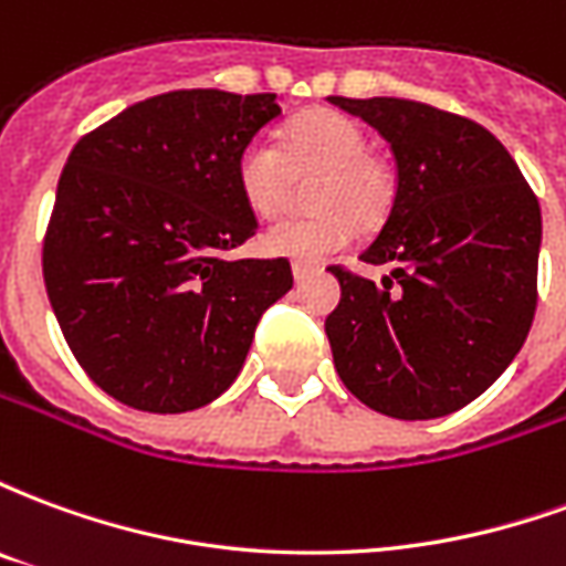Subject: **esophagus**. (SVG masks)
<instances>
[{
	"label": "esophagus",
	"mask_w": 566,
	"mask_h": 566,
	"mask_svg": "<svg viewBox=\"0 0 566 566\" xmlns=\"http://www.w3.org/2000/svg\"><path fill=\"white\" fill-rule=\"evenodd\" d=\"M315 266H303V263H294V282H306V279H312L315 275Z\"/></svg>",
	"instance_id": "34e87169"
}]
</instances>
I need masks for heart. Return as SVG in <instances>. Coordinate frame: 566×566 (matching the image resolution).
<instances>
[{
  "mask_svg": "<svg viewBox=\"0 0 566 566\" xmlns=\"http://www.w3.org/2000/svg\"><path fill=\"white\" fill-rule=\"evenodd\" d=\"M321 169L308 218L272 223L260 235L266 258H282L315 266L352 245L360 223H379L394 206L397 178L388 163L367 150V136L352 117L327 108L291 120L270 142L251 139L235 157V190L258 218H275L287 202V172Z\"/></svg>",
  "mask_w": 566,
  "mask_h": 566,
  "instance_id": "1",
  "label": "heart"
}]
</instances>
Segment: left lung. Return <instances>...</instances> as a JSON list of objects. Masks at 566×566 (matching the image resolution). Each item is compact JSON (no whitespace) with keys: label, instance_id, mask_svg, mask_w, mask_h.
<instances>
[{"label":"left lung","instance_id":"8db88e82","mask_svg":"<svg viewBox=\"0 0 566 566\" xmlns=\"http://www.w3.org/2000/svg\"><path fill=\"white\" fill-rule=\"evenodd\" d=\"M391 145L397 193L360 254L391 263L381 284L333 266V364L381 416L427 421L485 394L522 352L536 308L543 218L510 150L433 105L327 96Z\"/></svg>","mask_w":566,"mask_h":566}]
</instances>
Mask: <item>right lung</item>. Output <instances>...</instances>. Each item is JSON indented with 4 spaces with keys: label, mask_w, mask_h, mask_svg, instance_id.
<instances>
[{
    "label": "right lung",
    "mask_w": 566,
    "mask_h": 566,
    "mask_svg": "<svg viewBox=\"0 0 566 566\" xmlns=\"http://www.w3.org/2000/svg\"><path fill=\"white\" fill-rule=\"evenodd\" d=\"M282 115L275 93L172 91L72 148L44 235L60 331L105 394L190 412L245 364L260 315L294 287L287 260H223L258 233L235 157Z\"/></svg>",
    "instance_id": "right-lung-1"
}]
</instances>
